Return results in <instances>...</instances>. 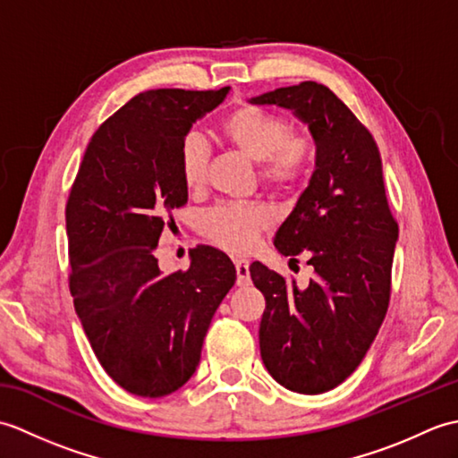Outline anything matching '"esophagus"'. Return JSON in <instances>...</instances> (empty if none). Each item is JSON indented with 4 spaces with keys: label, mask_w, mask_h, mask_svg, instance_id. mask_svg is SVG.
<instances>
[{
    "label": "esophagus",
    "mask_w": 458,
    "mask_h": 458,
    "mask_svg": "<svg viewBox=\"0 0 458 458\" xmlns=\"http://www.w3.org/2000/svg\"><path fill=\"white\" fill-rule=\"evenodd\" d=\"M236 266V276H238V285H248L250 284V261L248 259H234Z\"/></svg>",
    "instance_id": "1"
}]
</instances>
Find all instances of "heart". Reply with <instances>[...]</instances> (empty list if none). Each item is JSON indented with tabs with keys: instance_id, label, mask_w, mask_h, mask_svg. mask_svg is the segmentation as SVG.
Listing matches in <instances>:
<instances>
[{
	"instance_id": "1",
	"label": "heart",
	"mask_w": 458,
	"mask_h": 458,
	"mask_svg": "<svg viewBox=\"0 0 458 458\" xmlns=\"http://www.w3.org/2000/svg\"><path fill=\"white\" fill-rule=\"evenodd\" d=\"M220 135L259 165V179L279 191H289L305 179L315 159V143L307 133L289 131L281 115L259 106H240L218 125ZM207 143L197 133L182 140L179 169L184 187L199 189L207 174ZM274 222V212L259 202L216 204L204 210L199 230L204 238L230 251H246Z\"/></svg>"
}]
</instances>
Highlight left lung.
Instances as JSON below:
<instances>
[{
    "mask_svg": "<svg viewBox=\"0 0 458 458\" xmlns=\"http://www.w3.org/2000/svg\"><path fill=\"white\" fill-rule=\"evenodd\" d=\"M279 106L309 125L315 173L274 244L281 256L310 254L307 287L259 261L250 266L266 297L259 352L271 377L297 394L333 390L362 362L390 305L397 222L386 199L382 157L356 115L313 81L250 100Z\"/></svg>",
    "mask_w": 458,
    "mask_h": 458,
    "instance_id": "obj_1",
    "label": "left lung"
}]
</instances>
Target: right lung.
<instances>
[{
  "mask_svg": "<svg viewBox=\"0 0 458 458\" xmlns=\"http://www.w3.org/2000/svg\"><path fill=\"white\" fill-rule=\"evenodd\" d=\"M228 90L133 96L92 135L68 194L76 315L106 374L133 395L163 397L189 382L236 281L234 264L216 248H194L189 269L173 274L155 258L165 220L189 199L181 143Z\"/></svg>",
  "mask_w": 458,
  "mask_h": 458,
  "instance_id": "right-lung-1",
  "label": "right lung"
}]
</instances>
